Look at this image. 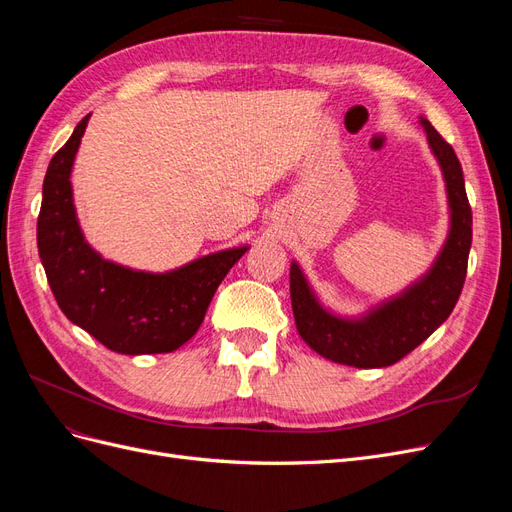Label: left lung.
<instances>
[{
    "mask_svg": "<svg viewBox=\"0 0 512 512\" xmlns=\"http://www.w3.org/2000/svg\"><path fill=\"white\" fill-rule=\"evenodd\" d=\"M427 143L442 170L448 198V235L433 265L391 299L359 316H339L322 305L297 260L290 265V299L303 342L339 365L374 369L404 359L451 316L466 282L472 209L453 147L421 117Z\"/></svg>",
    "mask_w": 512,
    "mask_h": 512,
    "instance_id": "obj_1",
    "label": "left lung"
}]
</instances>
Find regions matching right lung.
Returning <instances> with one entry per match:
<instances>
[{"instance_id":"add662e5","label":"right lung","mask_w":512,"mask_h":512,"mask_svg":"<svg viewBox=\"0 0 512 512\" xmlns=\"http://www.w3.org/2000/svg\"><path fill=\"white\" fill-rule=\"evenodd\" d=\"M83 117L42 183L38 254L55 301L76 327L119 354L181 348L205 320L215 290L250 245L200 256L164 273L102 258L83 235L72 196V166L89 123Z\"/></svg>"}]
</instances>
